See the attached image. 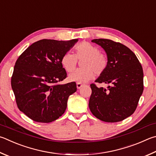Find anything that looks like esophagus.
Returning a JSON list of instances; mask_svg holds the SVG:
<instances>
[{
  "label": "esophagus",
  "instance_id": "esophagus-1",
  "mask_svg": "<svg viewBox=\"0 0 156 156\" xmlns=\"http://www.w3.org/2000/svg\"><path fill=\"white\" fill-rule=\"evenodd\" d=\"M84 85L83 84H82V83H78L77 84H76V86H77V88L78 89H80V88L83 87Z\"/></svg>",
  "mask_w": 156,
  "mask_h": 156
}]
</instances>
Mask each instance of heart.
Wrapping results in <instances>:
<instances>
[{"instance_id": "b5f03b06", "label": "heart", "mask_w": 156, "mask_h": 156, "mask_svg": "<svg viewBox=\"0 0 156 156\" xmlns=\"http://www.w3.org/2000/svg\"><path fill=\"white\" fill-rule=\"evenodd\" d=\"M78 61H81V68L71 73L69 80L79 83L88 82L94 77L95 73L101 75L105 72L108 60L104 54L100 52L98 48L89 42H82L75 48V55L71 52L65 53L61 57V63L67 72L75 69Z\"/></svg>"}]
</instances>
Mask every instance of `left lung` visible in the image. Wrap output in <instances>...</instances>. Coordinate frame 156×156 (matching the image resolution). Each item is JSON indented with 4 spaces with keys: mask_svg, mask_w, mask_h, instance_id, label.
Masks as SVG:
<instances>
[{
    "mask_svg": "<svg viewBox=\"0 0 156 156\" xmlns=\"http://www.w3.org/2000/svg\"><path fill=\"white\" fill-rule=\"evenodd\" d=\"M91 41L105 50L108 60L107 69L95 82L110 85L104 89L90 84V110L105 122L123 121L134 112L143 93V67L135 54L123 44L107 39Z\"/></svg>",
    "mask_w": 156,
    "mask_h": 156,
    "instance_id": "obj_1",
    "label": "left lung"
}]
</instances>
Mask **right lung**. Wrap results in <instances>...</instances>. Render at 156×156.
Instances as JSON below:
<instances>
[{
	"label": "right lung",
	"mask_w": 156,
	"mask_h": 156,
	"mask_svg": "<svg viewBox=\"0 0 156 156\" xmlns=\"http://www.w3.org/2000/svg\"><path fill=\"white\" fill-rule=\"evenodd\" d=\"M78 41L41 39L17 59L11 87L19 110L34 121L50 123L66 111L69 96L77 88L75 82L58 84L67 77L61 60Z\"/></svg>",
	"instance_id": "right-lung-1"
}]
</instances>
